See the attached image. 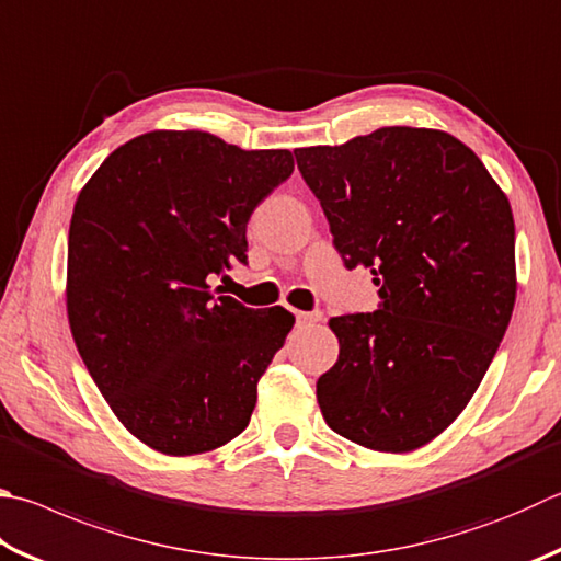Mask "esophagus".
<instances>
[{
  "label": "esophagus",
  "mask_w": 561,
  "mask_h": 561,
  "mask_svg": "<svg viewBox=\"0 0 561 561\" xmlns=\"http://www.w3.org/2000/svg\"><path fill=\"white\" fill-rule=\"evenodd\" d=\"M321 311H297V323L299 325H313L321 321Z\"/></svg>",
  "instance_id": "obj_1"
}]
</instances>
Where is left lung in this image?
<instances>
[{
    "label": "left lung",
    "instance_id": "left-lung-1",
    "mask_svg": "<svg viewBox=\"0 0 561 561\" xmlns=\"http://www.w3.org/2000/svg\"><path fill=\"white\" fill-rule=\"evenodd\" d=\"M348 270L378 311L329 321L341 353L316 382L325 424L375 451L420 449L481 385L515 307V222L463 141L382 127L294 151Z\"/></svg>",
    "mask_w": 561,
    "mask_h": 561
}]
</instances>
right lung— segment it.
Instances as JSON below:
<instances>
[{
    "instance_id": "add662e5",
    "label": "right lung",
    "mask_w": 561,
    "mask_h": 561,
    "mask_svg": "<svg viewBox=\"0 0 561 561\" xmlns=\"http://www.w3.org/2000/svg\"><path fill=\"white\" fill-rule=\"evenodd\" d=\"M291 171L287 149L149 131L112 151L80 191L70 331L110 410L151 449L203 454L250 424L294 316L218 297L210 279L248 264L252 210Z\"/></svg>"
}]
</instances>
